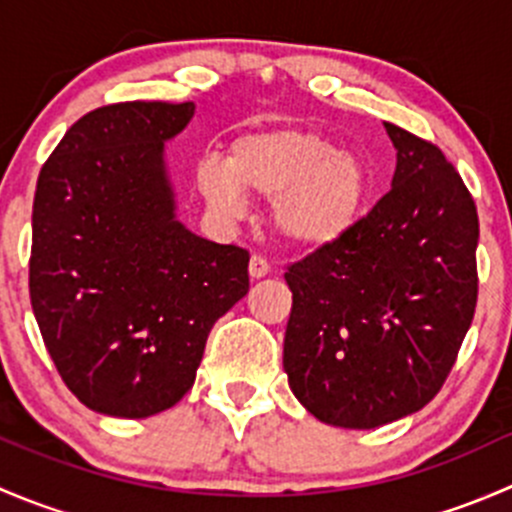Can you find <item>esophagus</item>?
<instances>
[{
    "label": "esophagus",
    "instance_id": "obj_1",
    "mask_svg": "<svg viewBox=\"0 0 512 512\" xmlns=\"http://www.w3.org/2000/svg\"><path fill=\"white\" fill-rule=\"evenodd\" d=\"M247 272H250L252 280H262V277L270 275V262L260 255H252L250 265H247Z\"/></svg>",
    "mask_w": 512,
    "mask_h": 512
}]
</instances>
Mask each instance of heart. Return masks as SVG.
Wrapping results in <instances>:
<instances>
[{"label": "heart", "mask_w": 512, "mask_h": 512, "mask_svg": "<svg viewBox=\"0 0 512 512\" xmlns=\"http://www.w3.org/2000/svg\"><path fill=\"white\" fill-rule=\"evenodd\" d=\"M195 183L220 218L237 220L247 193L270 200V223L282 242L327 250L352 235L371 200L369 165L324 133L272 128L240 136L230 156H205Z\"/></svg>", "instance_id": "heart-1"}]
</instances>
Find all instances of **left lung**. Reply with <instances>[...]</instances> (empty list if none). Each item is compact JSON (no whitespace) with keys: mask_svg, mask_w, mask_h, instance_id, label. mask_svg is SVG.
Returning a JSON list of instances; mask_svg holds the SVG:
<instances>
[{"mask_svg":"<svg viewBox=\"0 0 512 512\" xmlns=\"http://www.w3.org/2000/svg\"><path fill=\"white\" fill-rule=\"evenodd\" d=\"M391 190L339 245L289 267L285 371L322 423L376 428L446 381L478 297V213L433 143L384 123Z\"/></svg>","mask_w":512,"mask_h":512,"instance_id":"1","label":"left lung"}]
</instances>
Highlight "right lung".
<instances>
[{"label": "right lung", "mask_w": 512, "mask_h": 512, "mask_svg": "<svg viewBox=\"0 0 512 512\" xmlns=\"http://www.w3.org/2000/svg\"><path fill=\"white\" fill-rule=\"evenodd\" d=\"M195 103L128 101L74 123L39 173L29 294L49 356L98 414L148 418L193 389L250 255L175 215L165 143Z\"/></svg>", "instance_id": "1"}]
</instances>
